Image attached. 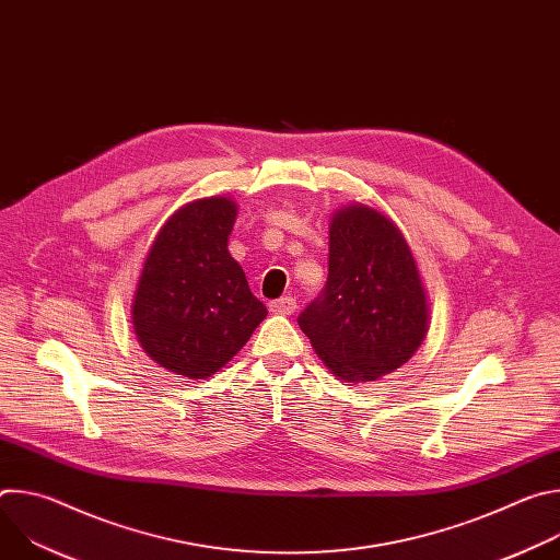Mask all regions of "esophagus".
Here are the masks:
<instances>
[{"label":"esophagus","instance_id":"obj_1","mask_svg":"<svg viewBox=\"0 0 560 560\" xmlns=\"http://www.w3.org/2000/svg\"><path fill=\"white\" fill-rule=\"evenodd\" d=\"M296 310V299L294 296H281L270 303L272 314H292Z\"/></svg>","mask_w":560,"mask_h":560}]
</instances>
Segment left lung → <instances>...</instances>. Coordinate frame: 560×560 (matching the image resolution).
Here are the masks:
<instances>
[{
	"label": "left lung",
	"instance_id": "8db88e82",
	"mask_svg": "<svg viewBox=\"0 0 560 560\" xmlns=\"http://www.w3.org/2000/svg\"><path fill=\"white\" fill-rule=\"evenodd\" d=\"M314 352L343 383L406 365L430 328L428 292L404 232L352 201L330 219L328 283L299 316Z\"/></svg>",
	"mask_w": 560,
	"mask_h": 560
}]
</instances>
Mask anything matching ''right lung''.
Instances as JSON below:
<instances>
[{
	"label": "right lung",
	"instance_id": "1",
	"mask_svg": "<svg viewBox=\"0 0 560 560\" xmlns=\"http://www.w3.org/2000/svg\"><path fill=\"white\" fill-rule=\"evenodd\" d=\"M234 219L232 197L195 199L168 217L145 255L132 328L143 352L173 374L212 376L268 314L228 253Z\"/></svg>",
	"mask_w": 560,
	"mask_h": 560
}]
</instances>
